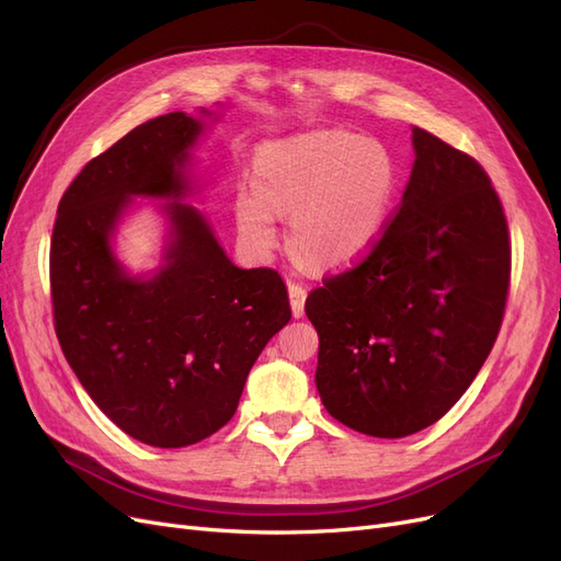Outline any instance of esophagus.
<instances>
[{"mask_svg":"<svg viewBox=\"0 0 561 561\" xmlns=\"http://www.w3.org/2000/svg\"><path fill=\"white\" fill-rule=\"evenodd\" d=\"M287 293H290V307L295 318L304 316V301H307V287L295 280H287Z\"/></svg>","mask_w":561,"mask_h":561,"instance_id":"34e87169","label":"esophagus"}]
</instances>
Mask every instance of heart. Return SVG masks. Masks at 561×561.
<instances>
[{"label": "heart", "mask_w": 561, "mask_h": 561, "mask_svg": "<svg viewBox=\"0 0 561 561\" xmlns=\"http://www.w3.org/2000/svg\"><path fill=\"white\" fill-rule=\"evenodd\" d=\"M254 182L236 196L245 239L260 250L274 248L278 213L293 215V252L332 268L377 241L398 190V165L377 140L316 130L266 145L254 161Z\"/></svg>", "instance_id": "obj_1"}]
</instances>
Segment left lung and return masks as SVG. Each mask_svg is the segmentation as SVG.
Segmentation results:
<instances>
[{"label": "left lung", "instance_id": "1", "mask_svg": "<svg viewBox=\"0 0 561 561\" xmlns=\"http://www.w3.org/2000/svg\"><path fill=\"white\" fill-rule=\"evenodd\" d=\"M414 168L377 241L307 297L316 386L344 426L404 437L478 377L511 290V233L484 168L419 126Z\"/></svg>", "mask_w": 561, "mask_h": 561}]
</instances>
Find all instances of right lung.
Masks as SVG:
<instances>
[{
    "mask_svg": "<svg viewBox=\"0 0 561 561\" xmlns=\"http://www.w3.org/2000/svg\"><path fill=\"white\" fill-rule=\"evenodd\" d=\"M201 133L184 112L133 128L67 186L50 236V304L67 363L126 435L178 449L236 414L248 371L293 311L274 268H239L196 210L171 206L175 241L154 278H128L110 233L130 196H180Z\"/></svg>",
    "mask_w": 561,
    "mask_h": 561,
    "instance_id": "1",
    "label": "right lung"
}]
</instances>
